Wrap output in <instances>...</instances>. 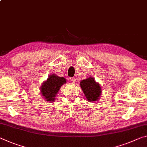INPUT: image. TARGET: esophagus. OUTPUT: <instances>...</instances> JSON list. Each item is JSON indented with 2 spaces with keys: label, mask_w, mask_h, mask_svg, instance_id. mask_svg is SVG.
I'll return each instance as SVG.
<instances>
[{
  "label": "esophagus",
  "mask_w": 147,
  "mask_h": 147,
  "mask_svg": "<svg viewBox=\"0 0 147 147\" xmlns=\"http://www.w3.org/2000/svg\"><path fill=\"white\" fill-rule=\"evenodd\" d=\"M71 81L73 83H75L76 82V78H74V77H73V78H71Z\"/></svg>",
  "instance_id": "esophagus-1"
}]
</instances>
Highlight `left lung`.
Instances as JSON below:
<instances>
[{
    "label": "left lung",
    "mask_w": 147,
    "mask_h": 147,
    "mask_svg": "<svg viewBox=\"0 0 147 147\" xmlns=\"http://www.w3.org/2000/svg\"><path fill=\"white\" fill-rule=\"evenodd\" d=\"M80 87L89 101H95L99 99L101 89L99 83L95 82L94 78L90 77L81 80Z\"/></svg>",
    "instance_id": "1"
}]
</instances>
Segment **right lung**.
Wrapping results in <instances>:
<instances>
[{"instance_id": "1", "label": "right lung", "mask_w": 147, "mask_h": 147, "mask_svg": "<svg viewBox=\"0 0 147 147\" xmlns=\"http://www.w3.org/2000/svg\"><path fill=\"white\" fill-rule=\"evenodd\" d=\"M65 83L66 80L63 77H59L53 74L49 76L40 88L42 95L44 96V99L48 101H54L58 91Z\"/></svg>"}]
</instances>
